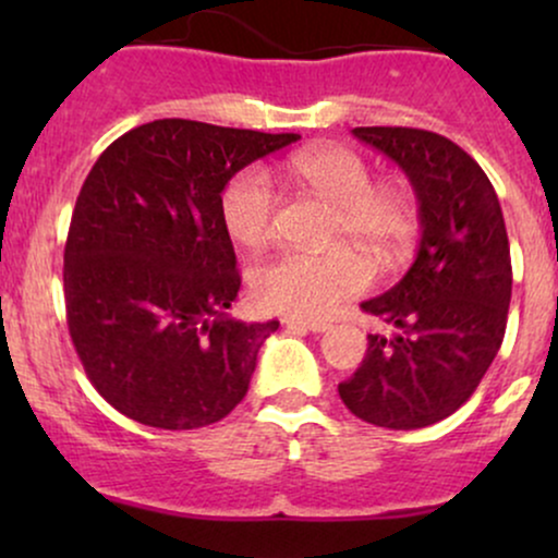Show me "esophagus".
<instances>
[{
	"mask_svg": "<svg viewBox=\"0 0 558 558\" xmlns=\"http://www.w3.org/2000/svg\"><path fill=\"white\" fill-rule=\"evenodd\" d=\"M286 328H299V330H310V332H325L330 328V323L325 319H299V317H286L283 319Z\"/></svg>",
	"mask_w": 558,
	"mask_h": 558,
	"instance_id": "esophagus-1",
	"label": "esophagus"
}]
</instances>
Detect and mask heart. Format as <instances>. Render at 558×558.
Listing matches in <instances>:
<instances>
[{
  "label": "heart",
  "mask_w": 558,
  "mask_h": 558,
  "mask_svg": "<svg viewBox=\"0 0 558 558\" xmlns=\"http://www.w3.org/2000/svg\"><path fill=\"white\" fill-rule=\"evenodd\" d=\"M293 178L332 207L330 243L351 241L380 267H396L412 254L420 209L399 183H373L367 159L345 146H317L288 162ZM278 196L262 168L230 178L220 198L222 226L241 246L259 248L272 239ZM373 280L362 254L336 246L325 254L288 252L262 265L252 278L259 310L288 317H325Z\"/></svg>",
  "instance_id": "heart-1"
}]
</instances>
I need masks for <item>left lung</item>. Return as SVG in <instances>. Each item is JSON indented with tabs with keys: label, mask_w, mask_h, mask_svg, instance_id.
Here are the masks:
<instances>
[{
	"label": "left lung",
	"mask_w": 558,
	"mask_h": 558,
	"mask_svg": "<svg viewBox=\"0 0 558 558\" xmlns=\"http://www.w3.org/2000/svg\"><path fill=\"white\" fill-rule=\"evenodd\" d=\"M393 159L420 198L422 239L409 272L367 315L396 332L367 336L362 367L338 386L351 414L388 430H417L457 412L498 354L511 301L504 213L462 146L422 128H354Z\"/></svg>",
	"instance_id": "obj_1"
}]
</instances>
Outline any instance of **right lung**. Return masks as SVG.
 Wrapping results in <instances>:
<instances>
[{
  "mask_svg": "<svg viewBox=\"0 0 558 558\" xmlns=\"http://www.w3.org/2000/svg\"><path fill=\"white\" fill-rule=\"evenodd\" d=\"M299 138L168 118L94 162L65 241V312L88 380L120 414L194 430L246 396L280 323L228 317L241 275L220 198L235 172Z\"/></svg>",
  "mask_w": 558,
  "mask_h": 558,
  "instance_id": "1",
  "label": "right lung"
}]
</instances>
